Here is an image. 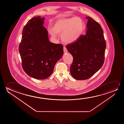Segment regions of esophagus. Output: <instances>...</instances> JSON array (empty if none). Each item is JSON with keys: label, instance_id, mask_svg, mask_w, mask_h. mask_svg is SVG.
I'll use <instances>...</instances> for the list:
<instances>
[{"label": "esophagus", "instance_id": "esophagus-1", "mask_svg": "<svg viewBox=\"0 0 124 124\" xmlns=\"http://www.w3.org/2000/svg\"><path fill=\"white\" fill-rule=\"evenodd\" d=\"M63 52H64V53H68V51H67L66 48L65 47H63Z\"/></svg>", "mask_w": 124, "mask_h": 124}]
</instances>
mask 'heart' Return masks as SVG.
Segmentation results:
<instances>
[{"label": "heart", "instance_id": "obj_1", "mask_svg": "<svg viewBox=\"0 0 124 124\" xmlns=\"http://www.w3.org/2000/svg\"><path fill=\"white\" fill-rule=\"evenodd\" d=\"M84 23L81 18L73 17L58 19L53 27L48 28V32L52 37L56 38L61 34V39L64 44H70L75 42L81 36Z\"/></svg>", "mask_w": 124, "mask_h": 124}]
</instances>
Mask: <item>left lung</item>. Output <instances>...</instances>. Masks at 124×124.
<instances>
[{
    "instance_id": "obj_1",
    "label": "left lung",
    "mask_w": 124,
    "mask_h": 124,
    "mask_svg": "<svg viewBox=\"0 0 124 124\" xmlns=\"http://www.w3.org/2000/svg\"><path fill=\"white\" fill-rule=\"evenodd\" d=\"M86 18L88 21L85 35L66 46L73 58L71 74L78 80H86L93 76L102 67L105 59L106 42L103 30L92 18Z\"/></svg>"
}]
</instances>
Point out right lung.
Here are the masks:
<instances>
[{
	"label": "right lung",
	"instance_id": "obj_1",
	"mask_svg": "<svg viewBox=\"0 0 124 124\" xmlns=\"http://www.w3.org/2000/svg\"><path fill=\"white\" fill-rule=\"evenodd\" d=\"M44 19L38 16L29 20L23 29L19 46L24 71L38 80L51 75L63 53L62 44L49 41L47 31L43 27Z\"/></svg>",
	"mask_w": 124,
	"mask_h": 124
}]
</instances>
